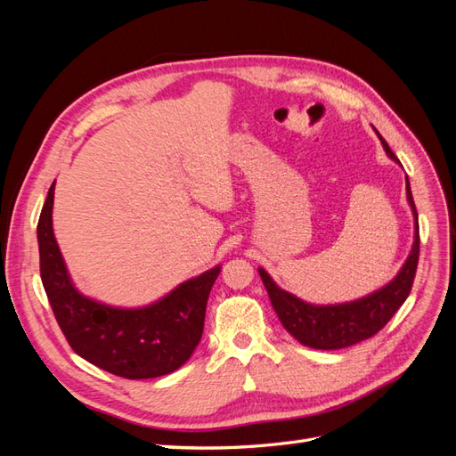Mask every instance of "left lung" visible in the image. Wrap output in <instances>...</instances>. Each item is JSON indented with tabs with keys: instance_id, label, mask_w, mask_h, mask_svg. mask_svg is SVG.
I'll use <instances>...</instances> for the list:
<instances>
[{
	"instance_id": "8db88e82",
	"label": "left lung",
	"mask_w": 456,
	"mask_h": 456,
	"mask_svg": "<svg viewBox=\"0 0 456 456\" xmlns=\"http://www.w3.org/2000/svg\"><path fill=\"white\" fill-rule=\"evenodd\" d=\"M379 139L386 150V154L395 163H399L388 142L382 139V134H379ZM407 201L412 209V216H415V241H412V249L395 278L390 283H386L382 289H379V291L363 298L344 302V305L315 306L283 291V289L273 283L266 270L258 268L262 283L266 287L275 314H278L283 327L300 344L315 350H340L354 346V344L377 335L392 320V315L399 310V306L403 305L411 293L412 280H415L420 251L419 215L415 201H412L409 178Z\"/></svg>"
}]
</instances>
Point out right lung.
<instances>
[{
	"mask_svg": "<svg viewBox=\"0 0 456 456\" xmlns=\"http://www.w3.org/2000/svg\"><path fill=\"white\" fill-rule=\"evenodd\" d=\"M54 183L37 223L39 272L54 317L72 350L112 375L141 380L183 367L201 340L207 298L220 266L178 285L154 305L116 308L81 295L53 233Z\"/></svg>",
	"mask_w": 456,
	"mask_h": 456,
	"instance_id": "add662e5",
	"label": "right lung"
}]
</instances>
